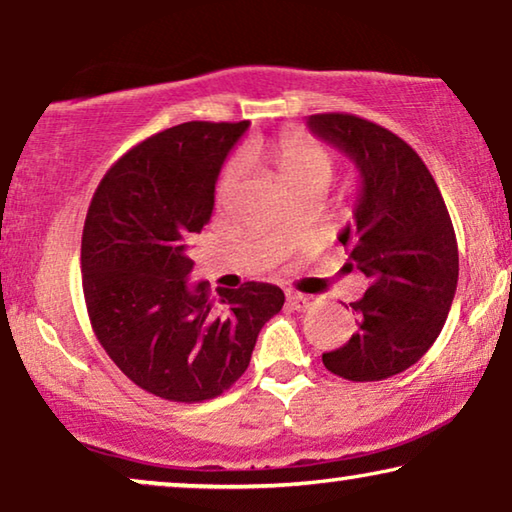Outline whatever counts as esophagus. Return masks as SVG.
Instances as JSON below:
<instances>
[{"instance_id":"1","label":"esophagus","mask_w":512,"mask_h":512,"mask_svg":"<svg viewBox=\"0 0 512 512\" xmlns=\"http://www.w3.org/2000/svg\"><path fill=\"white\" fill-rule=\"evenodd\" d=\"M311 304H313V299L308 297V294H301V292L287 294V306H290L292 311H306Z\"/></svg>"}]
</instances>
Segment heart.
<instances>
[{"label": "heart", "instance_id": "obj_1", "mask_svg": "<svg viewBox=\"0 0 512 512\" xmlns=\"http://www.w3.org/2000/svg\"><path fill=\"white\" fill-rule=\"evenodd\" d=\"M250 153H253V148H248V155ZM269 155L287 187L304 181H315V178L329 183L331 171H334V160H331L329 150L322 146V143L315 141L313 136L301 132V129H287V132L278 134L276 139L269 143ZM241 174L243 160L241 157H234V160L225 167V171H222L218 185L220 197H227V194L234 190V185L239 183Z\"/></svg>", "mask_w": 512, "mask_h": 512}]
</instances>
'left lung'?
Wrapping results in <instances>:
<instances>
[{"mask_svg":"<svg viewBox=\"0 0 512 512\" xmlns=\"http://www.w3.org/2000/svg\"><path fill=\"white\" fill-rule=\"evenodd\" d=\"M308 129L359 171L352 222L338 234L343 269L369 278L352 311L357 334L325 352L345 380H385L413 366L441 334L457 292L459 253L441 190L427 164L390 129L350 113L308 115Z\"/></svg>","mask_w":512,"mask_h":512,"instance_id":"1","label":"left lung"}]
</instances>
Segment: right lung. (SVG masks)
Wrapping results in <instances>:
<instances>
[{
  "instance_id": "right-lung-1",
  "label": "right lung",
  "mask_w": 512,
  "mask_h": 512,
  "mask_svg": "<svg viewBox=\"0 0 512 512\" xmlns=\"http://www.w3.org/2000/svg\"><path fill=\"white\" fill-rule=\"evenodd\" d=\"M250 122H183L122 155L83 227V294L115 366L160 399L197 403L248 369L262 327L285 304L271 283H190L194 234L211 220L215 183Z\"/></svg>"
}]
</instances>
